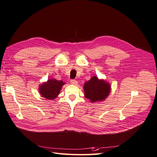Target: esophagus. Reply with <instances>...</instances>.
Returning a JSON list of instances; mask_svg holds the SVG:
<instances>
[{"instance_id":"obj_1","label":"esophagus","mask_w":157,"mask_h":157,"mask_svg":"<svg viewBox=\"0 0 157 157\" xmlns=\"http://www.w3.org/2000/svg\"><path fill=\"white\" fill-rule=\"evenodd\" d=\"M70 83L72 84V85H76L78 84V82H77L76 80L71 79V80H70Z\"/></svg>"}]
</instances>
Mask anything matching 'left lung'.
<instances>
[{
  "mask_svg": "<svg viewBox=\"0 0 157 157\" xmlns=\"http://www.w3.org/2000/svg\"><path fill=\"white\" fill-rule=\"evenodd\" d=\"M85 97L89 99L90 102L104 101L111 92L109 82L97 76H93L83 85Z\"/></svg>",
  "mask_w": 157,
  "mask_h": 157,
  "instance_id": "8db88e82",
  "label": "left lung"
}]
</instances>
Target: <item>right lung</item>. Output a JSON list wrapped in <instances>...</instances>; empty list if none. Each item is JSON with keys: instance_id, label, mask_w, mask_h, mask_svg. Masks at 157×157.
I'll return each instance as SVG.
<instances>
[{"instance_id": "right-lung-1", "label": "right lung", "mask_w": 157, "mask_h": 157, "mask_svg": "<svg viewBox=\"0 0 157 157\" xmlns=\"http://www.w3.org/2000/svg\"><path fill=\"white\" fill-rule=\"evenodd\" d=\"M65 83L62 80L59 81L55 78H50L47 82L39 85V93L42 97L52 100L57 97L62 87Z\"/></svg>"}]
</instances>
